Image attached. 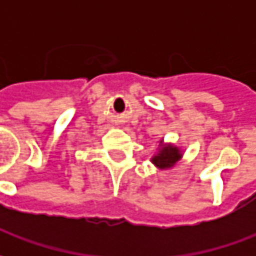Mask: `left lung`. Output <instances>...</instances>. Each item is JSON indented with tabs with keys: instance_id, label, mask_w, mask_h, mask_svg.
I'll use <instances>...</instances> for the list:
<instances>
[{
	"instance_id": "left-lung-1",
	"label": "left lung",
	"mask_w": 256,
	"mask_h": 256,
	"mask_svg": "<svg viewBox=\"0 0 256 256\" xmlns=\"http://www.w3.org/2000/svg\"><path fill=\"white\" fill-rule=\"evenodd\" d=\"M180 158H181V150H178L177 146L172 144L162 145L159 154L152 158V163L163 170V168H170V167L174 166L180 160Z\"/></svg>"
}]
</instances>
